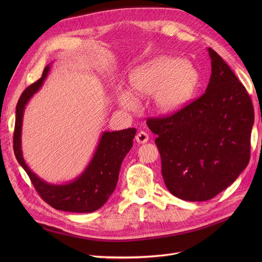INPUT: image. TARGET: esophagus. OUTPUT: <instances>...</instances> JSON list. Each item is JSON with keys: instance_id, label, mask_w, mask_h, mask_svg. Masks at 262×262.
Here are the masks:
<instances>
[{"instance_id": "obj_1", "label": "esophagus", "mask_w": 262, "mask_h": 262, "mask_svg": "<svg viewBox=\"0 0 262 262\" xmlns=\"http://www.w3.org/2000/svg\"><path fill=\"white\" fill-rule=\"evenodd\" d=\"M136 140H137V142H139V143H145V142H147V140H148V135H147V133H145V132H143V130L139 132L138 134H137V136H136Z\"/></svg>"}]
</instances>
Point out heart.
I'll use <instances>...</instances> for the list:
<instances>
[{
  "label": "heart",
  "instance_id": "obj_1",
  "mask_svg": "<svg viewBox=\"0 0 262 262\" xmlns=\"http://www.w3.org/2000/svg\"><path fill=\"white\" fill-rule=\"evenodd\" d=\"M200 84L198 69L188 60L160 56L138 67L129 75L132 91L137 95L154 93V105L163 114L184 108L195 94ZM122 107L134 109V95L124 91L119 95Z\"/></svg>",
  "mask_w": 262,
  "mask_h": 262
}]
</instances>
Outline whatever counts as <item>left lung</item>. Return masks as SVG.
Masks as SVG:
<instances>
[{
    "mask_svg": "<svg viewBox=\"0 0 262 262\" xmlns=\"http://www.w3.org/2000/svg\"><path fill=\"white\" fill-rule=\"evenodd\" d=\"M211 76L205 93L175 114L148 118L158 135L161 174L173 195L208 201L237 180L251 157L254 107L245 87L208 49Z\"/></svg>",
    "mask_w": 262,
    "mask_h": 262,
    "instance_id": "1",
    "label": "left lung"
}]
</instances>
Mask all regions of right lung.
Returning a JSON list of instances; mask_svg holds the SVG:
<instances>
[{"instance_id": "add662e5", "label": "right lung", "mask_w": 262, "mask_h": 262, "mask_svg": "<svg viewBox=\"0 0 262 262\" xmlns=\"http://www.w3.org/2000/svg\"><path fill=\"white\" fill-rule=\"evenodd\" d=\"M49 70L50 66H47L42 76L27 87L18 101L13 132V150L38 194L53 208L78 213L93 212L101 208L115 191L122 161L133 146V139L137 130L136 128H127L103 133L88 167L73 182L66 185H51L40 180L24 161L21 149V130L25 105L42 86Z\"/></svg>"}]
</instances>
